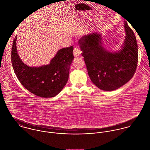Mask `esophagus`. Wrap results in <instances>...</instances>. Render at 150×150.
I'll use <instances>...</instances> for the list:
<instances>
[{"label":"esophagus","mask_w":150,"mask_h":150,"mask_svg":"<svg viewBox=\"0 0 150 150\" xmlns=\"http://www.w3.org/2000/svg\"><path fill=\"white\" fill-rule=\"evenodd\" d=\"M81 54V51H80V50L77 48V47H76L74 48V50H73V55L75 57H80V55Z\"/></svg>","instance_id":"34e87169"}]
</instances>
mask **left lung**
<instances>
[{
    "mask_svg": "<svg viewBox=\"0 0 150 150\" xmlns=\"http://www.w3.org/2000/svg\"><path fill=\"white\" fill-rule=\"evenodd\" d=\"M125 37L121 48L115 51L103 46L99 32L79 40L82 55L92 82L99 89L112 91L125 85L132 78L138 62V47L133 31L124 20Z\"/></svg>",
    "mask_w": 150,
    "mask_h": 150,
    "instance_id": "left-lung-1",
    "label": "left lung"
}]
</instances>
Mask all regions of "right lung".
Returning a JSON list of instances; mask_svg holds the SVG:
<instances>
[{"label":"right lung","instance_id":"right-lung-1","mask_svg":"<svg viewBox=\"0 0 150 150\" xmlns=\"http://www.w3.org/2000/svg\"><path fill=\"white\" fill-rule=\"evenodd\" d=\"M16 36L11 50V63L18 80L34 95L50 98L57 95L66 84L69 69L74 59L73 47L59 50L49 64L29 66L22 62L17 51Z\"/></svg>","mask_w":150,"mask_h":150}]
</instances>
